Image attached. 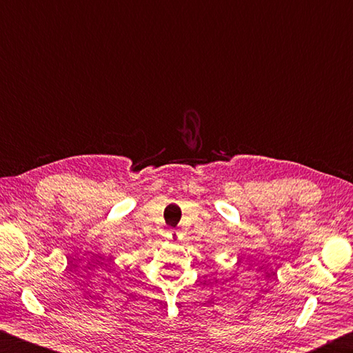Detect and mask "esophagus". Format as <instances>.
I'll use <instances>...</instances> for the list:
<instances>
[{"label":"esophagus","instance_id":"34e87169","mask_svg":"<svg viewBox=\"0 0 353 353\" xmlns=\"http://www.w3.org/2000/svg\"><path fill=\"white\" fill-rule=\"evenodd\" d=\"M167 239L172 240V242H175V240L180 239V231H176V230H169V231H167Z\"/></svg>","mask_w":353,"mask_h":353}]
</instances>
